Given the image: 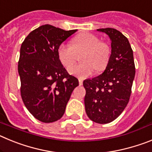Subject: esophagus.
<instances>
[{
	"mask_svg": "<svg viewBox=\"0 0 152 152\" xmlns=\"http://www.w3.org/2000/svg\"><path fill=\"white\" fill-rule=\"evenodd\" d=\"M78 81H79V85H82V84H83V80H82V79L79 78Z\"/></svg>",
	"mask_w": 152,
	"mask_h": 152,
	"instance_id": "34e87169",
	"label": "esophagus"
}]
</instances>
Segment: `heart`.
<instances>
[{
  "instance_id": "b5f03b06",
  "label": "heart",
  "mask_w": 152,
  "mask_h": 152,
  "mask_svg": "<svg viewBox=\"0 0 152 152\" xmlns=\"http://www.w3.org/2000/svg\"><path fill=\"white\" fill-rule=\"evenodd\" d=\"M72 45L61 44L58 49V56L61 64L69 68L75 61L77 53L85 52L82 64H75L69 68L72 75L80 78L89 77L95 69L100 72L106 68L110 58V48L97 36L91 33L79 34L72 41Z\"/></svg>"
}]
</instances>
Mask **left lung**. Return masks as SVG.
I'll use <instances>...</instances> for the list:
<instances>
[{
  "label": "left lung",
  "instance_id": "obj_1",
  "mask_svg": "<svg viewBox=\"0 0 152 152\" xmlns=\"http://www.w3.org/2000/svg\"><path fill=\"white\" fill-rule=\"evenodd\" d=\"M111 41V55L104 72L83 82L86 113L94 123L106 124L116 119L127 106L135 75L133 52L128 39L113 28L96 29Z\"/></svg>",
  "mask_w": 152,
  "mask_h": 152
}]
</instances>
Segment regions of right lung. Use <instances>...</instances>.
<instances>
[{
  "label": "right lung",
  "mask_w": 152,
  "mask_h": 152,
  "mask_svg": "<svg viewBox=\"0 0 152 152\" xmlns=\"http://www.w3.org/2000/svg\"><path fill=\"white\" fill-rule=\"evenodd\" d=\"M76 31L46 24L32 31L21 45L18 72L22 100L29 113L42 123L62 117L72 91L79 84L58 56L59 45Z\"/></svg>",
  "instance_id": "right-lung-1"
}]
</instances>
